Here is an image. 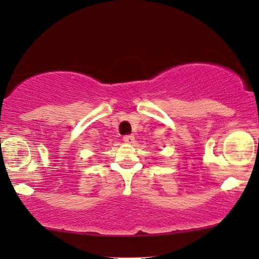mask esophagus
Instances as JSON below:
<instances>
[{
    "label": "esophagus",
    "instance_id": "1",
    "mask_svg": "<svg viewBox=\"0 0 259 259\" xmlns=\"http://www.w3.org/2000/svg\"><path fill=\"white\" fill-rule=\"evenodd\" d=\"M124 142H127V144H132V142L134 141V136L133 135H125L123 138Z\"/></svg>",
    "mask_w": 259,
    "mask_h": 259
}]
</instances>
